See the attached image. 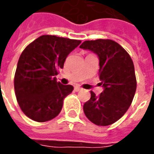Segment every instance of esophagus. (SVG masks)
Returning a JSON list of instances; mask_svg holds the SVG:
<instances>
[{
    "mask_svg": "<svg viewBox=\"0 0 154 154\" xmlns=\"http://www.w3.org/2000/svg\"><path fill=\"white\" fill-rule=\"evenodd\" d=\"M74 90H75V91H77V92H78V91H80V90H82V88L79 87V86H76V87L74 88Z\"/></svg>",
    "mask_w": 154,
    "mask_h": 154,
    "instance_id": "obj_1",
    "label": "esophagus"
}]
</instances>
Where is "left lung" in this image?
Listing matches in <instances>:
<instances>
[{
  "label": "left lung",
  "instance_id": "obj_1",
  "mask_svg": "<svg viewBox=\"0 0 154 154\" xmlns=\"http://www.w3.org/2000/svg\"><path fill=\"white\" fill-rule=\"evenodd\" d=\"M96 54L99 60V77L103 91L83 106L85 116L98 126L114 124L131 105L137 90L134 64L128 53L111 39L88 40L80 46Z\"/></svg>",
  "mask_w": 154,
  "mask_h": 154
}]
</instances>
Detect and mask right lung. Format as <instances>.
<instances>
[{
  "label": "right lung",
  "mask_w": 154,
  "mask_h": 154,
  "mask_svg": "<svg viewBox=\"0 0 154 154\" xmlns=\"http://www.w3.org/2000/svg\"><path fill=\"white\" fill-rule=\"evenodd\" d=\"M82 41L42 35L24 49L14 76L15 95L20 108L30 119L46 122L61 111L63 101L73 86L57 82L55 76L65 59Z\"/></svg>",
  "instance_id": "obj_1"
}]
</instances>
